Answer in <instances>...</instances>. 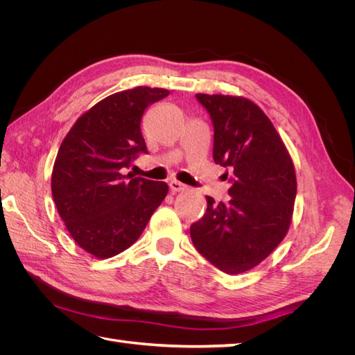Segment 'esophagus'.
I'll return each mask as SVG.
<instances>
[{"mask_svg": "<svg viewBox=\"0 0 355 355\" xmlns=\"http://www.w3.org/2000/svg\"><path fill=\"white\" fill-rule=\"evenodd\" d=\"M168 187L171 189V192H180V191H187L188 187L185 184H182L179 180H170Z\"/></svg>", "mask_w": 355, "mask_h": 355, "instance_id": "1", "label": "esophagus"}]
</instances>
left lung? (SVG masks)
<instances>
[{
  "instance_id": "obj_1",
  "label": "left lung",
  "mask_w": 355,
  "mask_h": 355,
  "mask_svg": "<svg viewBox=\"0 0 355 355\" xmlns=\"http://www.w3.org/2000/svg\"><path fill=\"white\" fill-rule=\"evenodd\" d=\"M196 98L213 124L214 163L231 167L234 176L227 202L206 197V214L191 225V240L218 270L241 274L259 265L287 234L296 198L295 167L256 103L223 94Z\"/></svg>"
}]
</instances>
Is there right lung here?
I'll use <instances>...</instances> for the list:
<instances>
[{"label": "right lung", "mask_w": 355, "mask_h": 355, "mask_svg": "<svg viewBox=\"0 0 355 355\" xmlns=\"http://www.w3.org/2000/svg\"><path fill=\"white\" fill-rule=\"evenodd\" d=\"M166 96L151 87L111 94L78 118L59 148L53 200L75 243L99 259L128 249L167 196L166 182L123 175L148 154L142 115Z\"/></svg>", "instance_id": "obj_1"}]
</instances>
